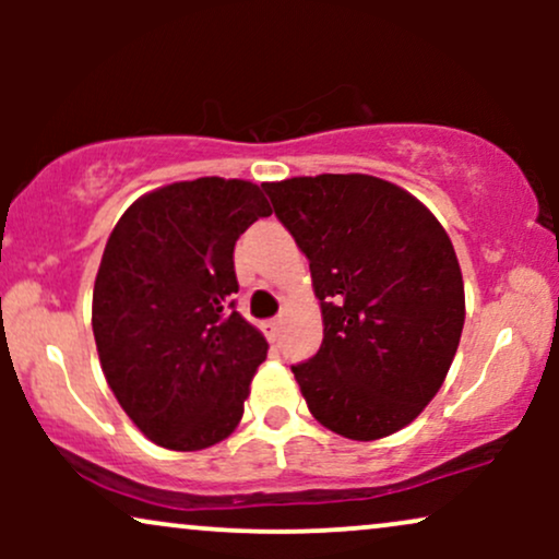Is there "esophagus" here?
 <instances>
[{"mask_svg": "<svg viewBox=\"0 0 559 559\" xmlns=\"http://www.w3.org/2000/svg\"><path fill=\"white\" fill-rule=\"evenodd\" d=\"M281 323H284V320H281V318L265 320V323H262V331H265V336L271 338V342H275V336H278V333H281Z\"/></svg>", "mask_w": 559, "mask_h": 559, "instance_id": "obj_1", "label": "esophagus"}]
</instances>
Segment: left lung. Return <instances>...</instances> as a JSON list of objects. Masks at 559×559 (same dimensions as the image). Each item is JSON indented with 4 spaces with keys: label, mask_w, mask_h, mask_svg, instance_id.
<instances>
[{
    "label": "left lung",
    "mask_w": 559,
    "mask_h": 559,
    "mask_svg": "<svg viewBox=\"0 0 559 559\" xmlns=\"http://www.w3.org/2000/svg\"><path fill=\"white\" fill-rule=\"evenodd\" d=\"M273 213L310 260L323 344L292 365L312 418L373 441L423 413L465 323L447 230L400 186L362 173L265 183Z\"/></svg>",
    "instance_id": "obj_1"
}]
</instances>
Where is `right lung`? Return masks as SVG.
I'll return each instance as SVG.
<instances>
[{
  "instance_id": "right-lung-1",
  "label": "right lung",
  "mask_w": 559,
  "mask_h": 559,
  "mask_svg": "<svg viewBox=\"0 0 559 559\" xmlns=\"http://www.w3.org/2000/svg\"><path fill=\"white\" fill-rule=\"evenodd\" d=\"M271 204L258 183L150 191L107 239L92 329L115 400L155 444L197 452L239 426L265 336L234 310L236 239Z\"/></svg>"
}]
</instances>
